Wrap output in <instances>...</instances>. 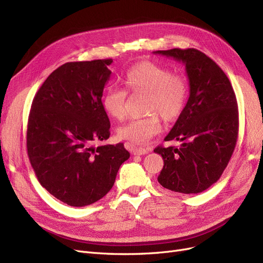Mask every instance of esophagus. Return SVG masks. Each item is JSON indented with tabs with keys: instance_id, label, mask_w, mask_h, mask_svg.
I'll use <instances>...</instances> for the list:
<instances>
[{
	"instance_id": "34e87169",
	"label": "esophagus",
	"mask_w": 263,
	"mask_h": 263,
	"mask_svg": "<svg viewBox=\"0 0 263 263\" xmlns=\"http://www.w3.org/2000/svg\"><path fill=\"white\" fill-rule=\"evenodd\" d=\"M126 147L128 148V150L130 151V153L133 154V155H137V156H141V155H146V154H148V149H146V148H141V147H136V146H134V145H132V144H129V142H127L126 144Z\"/></svg>"
}]
</instances>
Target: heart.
I'll list each match as a JSON object with an SVG mask.
<instances>
[{"label": "heart", "instance_id": "obj_1", "mask_svg": "<svg viewBox=\"0 0 263 263\" xmlns=\"http://www.w3.org/2000/svg\"><path fill=\"white\" fill-rule=\"evenodd\" d=\"M125 89L132 93L147 94L148 116L132 119L117 129L118 136L133 144H145L161 130L158 114L165 122H173L181 115L189 97L186 78L172 73L168 68L144 61L130 67L123 77ZM121 87L108 86L102 97L105 112L117 121L126 117L127 92Z\"/></svg>", "mask_w": 263, "mask_h": 263}]
</instances>
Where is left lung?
I'll list each match as a JSON object with an SVG mask.
<instances>
[{
  "instance_id": "left-lung-1",
  "label": "left lung",
  "mask_w": 263,
  "mask_h": 263,
  "mask_svg": "<svg viewBox=\"0 0 263 263\" xmlns=\"http://www.w3.org/2000/svg\"><path fill=\"white\" fill-rule=\"evenodd\" d=\"M185 66L190 97L164 141L180 147L158 146L163 168L158 182L174 192L197 194L220 178L238 138V107L229 79L210 57L189 48L158 50Z\"/></svg>"
}]
</instances>
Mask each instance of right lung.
<instances>
[{
    "label": "right lung",
    "instance_id": "add662e5",
    "mask_svg": "<svg viewBox=\"0 0 263 263\" xmlns=\"http://www.w3.org/2000/svg\"><path fill=\"white\" fill-rule=\"evenodd\" d=\"M112 59L67 62L46 79L31 104L27 153L39 183L74 208L98 202L129 158L124 144L95 148L109 137L102 105Z\"/></svg>",
    "mask_w": 263,
    "mask_h": 263
}]
</instances>
